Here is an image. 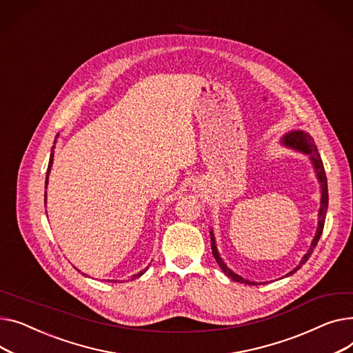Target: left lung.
<instances>
[{
	"mask_svg": "<svg viewBox=\"0 0 353 353\" xmlns=\"http://www.w3.org/2000/svg\"><path fill=\"white\" fill-rule=\"evenodd\" d=\"M282 143L285 145V147H288V148H292V150L299 151V152H302V154H305V155H309L310 161H312V163H314V168H315V171H316V178H318L319 185H321V208H319V215H318V216H319V221H318V230H316L315 238H314L312 243H310L309 251L303 255L302 261L299 262V265L294 269V271H291V272H289V274L286 275V276H289V275L295 274V272L298 271V269L309 259V256L312 255V252H314V250H315V246L318 245V241H319V238H321V235H322L323 225H325V218H326V211H327V179H326V174H325V170H323V162H322V159H321V155H319V152H318L316 145H315L312 137H310L309 134H306V132H303V131H291V132H288V134L282 138ZM211 248H212V255H214L215 261L218 262V265H219L221 269H222V272H223L228 278H231L232 281L241 282V283L256 285V282L246 281V279H243L242 276L236 275L235 272H232L231 269L223 263V261H222V258L219 256V252H218V250H216V243H215V238H214V232H212V231H211Z\"/></svg>",
	"mask_w": 353,
	"mask_h": 353,
	"instance_id": "left-lung-1",
	"label": "left lung"
}]
</instances>
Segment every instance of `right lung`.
<instances>
[{"label":"right lung","instance_id":"add662e5","mask_svg":"<svg viewBox=\"0 0 353 353\" xmlns=\"http://www.w3.org/2000/svg\"><path fill=\"white\" fill-rule=\"evenodd\" d=\"M57 137H58V134H57ZM55 143V142H54ZM52 148H55V147H52ZM52 161H54V151H51V157H50V162H48V170H47V178H46V185L48 183V175H50V172H51V167H52ZM47 188V186H46ZM46 203H47V192H46ZM148 268H145L143 271H141V272H138V274H135V275H132V278H131V281L132 279H137V278H139L142 274H145V271H147Z\"/></svg>","mask_w":353,"mask_h":353}]
</instances>
